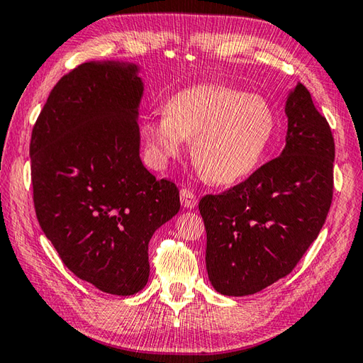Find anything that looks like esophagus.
Listing matches in <instances>:
<instances>
[{"mask_svg":"<svg viewBox=\"0 0 363 363\" xmlns=\"http://www.w3.org/2000/svg\"><path fill=\"white\" fill-rule=\"evenodd\" d=\"M181 204L185 208H191L198 204V198L190 189H182L181 190Z\"/></svg>","mask_w":363,"mask_h":363,"instance_id":"obj_1","label":"esophagus"}]
</instances>
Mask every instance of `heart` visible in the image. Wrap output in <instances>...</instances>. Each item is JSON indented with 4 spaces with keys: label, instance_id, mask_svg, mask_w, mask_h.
I'll return each instance as SVG.
<instances>
[{
    "label": "heart",
    "instance_id": "heart-1",
    "mask_svg": "<svg viewBox=\"0 0 363 363\" xmlns=\"http://www.w3.org/2000/svg\"><path fill=\"white\" fill-rule=\"evenodd\" d=\"M277 130L274 106L264 97L204 83L168 100L165 114L142 125L150 161L165 167L191 139V157L218 185L238 181L261 162Z\"/></svg>",
    "mask_w": 363,
    "mask_h": 363
}]
</instances>
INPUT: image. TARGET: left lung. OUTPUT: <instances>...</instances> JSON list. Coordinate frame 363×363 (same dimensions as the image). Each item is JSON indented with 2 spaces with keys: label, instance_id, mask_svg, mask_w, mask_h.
<instances>
[{
  "label": "left lung",
  "instance_id": "1",
  "mask_svg": "<svg viewBox=\"0 0 363 363\" xmlns=\"http://www.w3.org/2000/svg\"><path fill=\"white\" fill-rule=\"evenodd\" d=\"M281 155L220 195L199 201L206 267L223 296H252L288 275L322 230L333 201L334 138L298 83L284 106Z\"/></svg>",
  "mask_w": 363,
  "mask_h": 363
}]
</instances>
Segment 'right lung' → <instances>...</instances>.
Wrapping results in <instances>:
<instances>
[{
	"mask_svg": "<svg viewBox=\"0 0 363 363\" xmlns=\"http://www.w3.org/2000/svg\"><path fill=\"white\" fill-rule=\"evenodd\" d=\"M140 67L88 62L58 80L30 139L33 206L80 280L113 296L148 281V242L179 212V190L140 161Z\"/></svg>",
	"mask_w": 363,
	"mask_h": 363,
	"instance_id": "add662e5",
	"label": "right lung"
}]
</instances>
